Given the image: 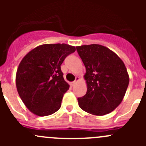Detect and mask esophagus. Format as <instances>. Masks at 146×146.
<instances>
[{
    "mask_svg": "<svg viewBox=\"0 0 146 146\" xmlns=\"http://www.w3.org/2000/svg\"><path fill=\"white\" fill-rule=\"evenodd\" d=\"M79 80H80V78H79V77H76V80H75V81L70 82V85H71V86H74V85H76V82H77L78 81H79Z\"/></svg>",
    "mask_w": 146,
    "mask_h": 146,
    "instance_id": "34e87169",
    "label": "esophagus"
}]
</instances>
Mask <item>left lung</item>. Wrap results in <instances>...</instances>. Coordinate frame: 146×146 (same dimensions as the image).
Wrapping results in <instances>:
<instances>
[{"mask_svg": "<svg viewBox=\"0 0 146 146\" xmlns=\"http://www.w3.org/2000/svg\"><path fill=\"white\" fill-rule=\"evenodd\" d=\"M76 49L86 69L87 92L78 98L79 107L96 116L114 111L123 100L129 83L124 63L104 46L82 45Z\"/></svg>", "mask_w": 146, "mask_h": 146, "instance_id": "left-lung-1", "label": "left lung"}]
</instances>
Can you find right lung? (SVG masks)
I'll return each mask as SVG.
<instances>
[{
    "label": "right lung",
    "instance_id": "right-lung-1",
    "mask_svg": "<svg viewBox=\"0 0 146 146\" xmlns=\"http://www.w3.org/2000/svg\"><path fill=\"white\" fill-rule=\"evenodd\" d=\"M76 47L66 44H46L31 50L22 59L16 73L17 92L26 107L39 117L58 111L69 85L61 65Z\"/></svg>",
    "mask_w": 146,
    "mask_h": 146
}]
</instances>
